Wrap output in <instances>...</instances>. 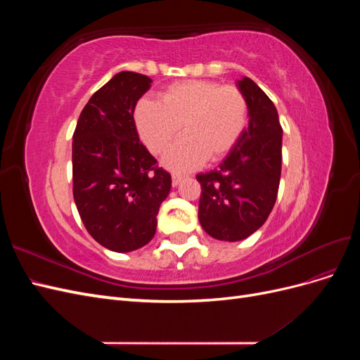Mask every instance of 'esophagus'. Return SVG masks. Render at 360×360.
<instances>
[{"instance_id": "obj_1", "label": "esophagus", "mask_w": 360, "mask_h": 360, "mask_svg": "<svg viewBox=\"0 0 360 360\" xmlns=\"http://www.w3.org/2000/svg\"><path fill=\"white\" fill-rule=\"evenodd\" d=\"M181 180H183V177L180 176V174H172V186H174V188L179 186Z\"/></svg>"}]
</instances>
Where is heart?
<instances>
[{"mask_svg":"<svg viewBox=\"0 0 360 360\" xmlns=\"http://www.w3.org/2000/svg\"><path fill=\"white\" fill-rule=\"evenodd\" d=\"M248 101L233 85L189 79L171 84L160 93V102L144 97L136 103L134 118L141 141L159 155L180 132L186 134L163 156L172 171H189L209 160L226 156L248 124Z\"/></svg>","mask_w":360,"mask_h":360,"instance_id":"heart-1","label":"heart"}]
</instances>
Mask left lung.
Here are the masks:
<instances>
[{
	"instance_id": "8db88e82",
	"label": "left lung",
	"mask_w": 360,
	"mask_h": 360,
	"mask_svg": "<svg viewBox=\"0 0 360 360\" xmlns=\"http://www.w3.org/2000/svg\"><path fill=\"white\" fill-rule=\"evenodd\" d=\"M236 84L248 101V126L219 165L197 176L200 224L224 242L243 240L266 222L278 197L282 163V127L274 102L246 76Z\"/></svg>"
}]
</instances>
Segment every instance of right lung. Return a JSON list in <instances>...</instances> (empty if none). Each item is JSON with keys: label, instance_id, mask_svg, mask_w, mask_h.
I'll return each instance as SVG.
<instances>
[{"label": "right lung", "instance_id": "1", "mask_svg": "<svg viewBox=\"0 0 360 360\" xmlns=\"http://www.w3.org/2000/svg\"><path fill=\"white\" fill-rule=\"evenodd\" d=\"M148 76L114 75L76 123L72 144L73 198L86 231L114 252H132L153 238L171 176L139 143L134 111Z\"/></svg>", "mask_w": 360, "mask_h": 360}]
</instances>
